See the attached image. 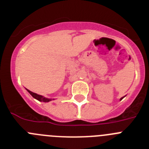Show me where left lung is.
I'll return each instance as SVG.
<instances>
[{
  "instance_id": "left-lung-1",
  "label": "left lung",
  "mask_w": 149,
  "mask_h": 149,
  "mask_svg": "<svg viewBox=\"0 0 149 149\" xmlns=\"http://www.w3.org/2000/svg\"><path fill=\"white\" fill-rule=\"evenodd\" d=\"M125 96H124V97H122V98H120V101H122V100L123 99V98H125Z\"/></svg>"
}]
</instances>
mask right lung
<instances>
[{
  "label": "right lung",
  "mask_w": 149,
  "mask_h": 149,
  "mask_svg": "<svg viewBox=\"0 0 149 149\" xmlns=\"http://www.w3.org/2000/svg\"><path fill=\"white\" fill-rule=\"evenodd\" d=\"M27 89V92H28V93H30V94L31 95H32L33 97V98H35V99L38 100V101H42V102H49V101H52V99H51V98H45V97H44V96L40 95H38V94H36V93H33V92H31V91L28 90V89Z\"/></svg>",
  "instance_id": "add662e5"
}]
</instances>
